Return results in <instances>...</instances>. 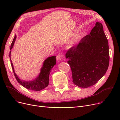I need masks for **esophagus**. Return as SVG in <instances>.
I'll use <instances>...</instances> for the list:
<instances>
[{"mask_svg": "<svg viewBox=\"0 0 120 120\" xmlns=\"http://www.w3.org/2000/svg\"><path fill=\"white\" fill-rule=\"evenodd\" d=\"M63 58V55L62 53L58 54L56 56V60L57 61H60Z\"/></svg>", "mask_w": 120, "mask_h": 120, "instance_id": "obj_1", "label": "esophagus"}]
</instances>
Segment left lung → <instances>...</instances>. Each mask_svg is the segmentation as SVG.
<instances>
[{
    "mask_svg": "<svg viewBox=\"0 0 120 120\" xmlns=\"http://www.w3.org/2000/svg\"><path fill=\"white\" fill-rule=\"evenodd\" d=\"M66 58L74 85L84 88L95 85L105 74L109 62V43L103 25L97 22L90 34L68 50Z\"/></svg>",
    "mask_w": 120,
    "mask_h": 120,
    "instance_id": "obj_1",
    "label": "left lung"
}]
</instances>
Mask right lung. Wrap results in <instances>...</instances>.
<instances>
[{"label": "right lung", "mask_w": 120, "mask_h": 120, "mask_svg": "<svg viewBox=\"0 0 120 120\" xmlns=\"http://www.w3.org/2000/svg\"><path fill=\"white\" fill-rule=\"evenodd\" d=\"M16 38V35H15L14 38L11 44L9 57L10 58L12 68V71H13L15 76L16 80L21 85L29 90L38 91L44 89L49 85V73L50 71H51L52 68L56 64V56H52L51 57H48L44 61L43 65L41 68L40 73H39L38 77L36 78L34 80L31 81L21 80L18 77L17 75L15 73L14 66L11 59V50L14 46Z\"/></svg>", "instance_id": "add662e5"}]
</instances>
